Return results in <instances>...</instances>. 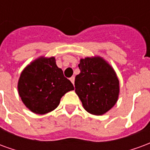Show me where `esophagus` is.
Instances as JSON below:
<instances>
[{"label": "esophagus", "instance_id": "obj_1", "mask_svg": "<svg viewBox=\"0 0 150 150\" xmlns=\"http://www.w3.org/2000/svg\"><path fill=\"white\" fill-rule=\"evenodd\" d=\"M70 80H71V82L74 84V83H75V77H74V76L71 77V78H70Z\"/></svg>", "mask_w": 150, "mask_h": 150}]
</instances>
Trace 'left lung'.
<instances>
[{
	"instance_id": "obj_1",
	"label": "left lung",
	"mask_w": 150,
	"mask_h": 150,
	"mask_svg": "<svg viewBox=\"0 0 150 150\" xmlns=\"http://www.w3.org/2000/svg\"><path fill=\"white\" fill-rule=\"evenodd\" d=\"M75 92L85 110L102 115L115 105L119 95V80L112 67L100 57L86 58L79 64Z\"/></svg>"
}]
</instances>
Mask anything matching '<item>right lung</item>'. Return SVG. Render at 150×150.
<instances>
[{"label":"right lung","mask_w":150,"mask_h":150,"mask_svg":"<svg viewBox=\"0 0 150 150\" xmlns=\"http://www.w3.org/2000/svg\"><path fill=\"white\" fill-rule=\"evenodd\" d=\"M18 88L25 105L38 114H46L55 109L62 96L74 90L71 82L57 67L54 57L40 58L25 67Z\"/></svg>","instance_id":"obj_1"}]
</instances>
